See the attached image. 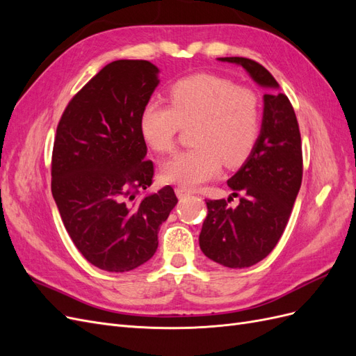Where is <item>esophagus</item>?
Listing matches in <instances>:
<instances>
[{
    "label": "esophagus",
    "mask_w": 356,
    "mask_h": 356,
    "mask_svg": "<svg viewBox=\"0 0 356 356\" xmlns=\"http://www.w3.org/2000/svg\"><path fill=\"white\" fill-rule=\"evenodd\" d=\"M175 193H177V196L179 197V199H182V197H186V196H190L191 195V190L190 188H187V187H177L175 188Z\"/></svg>",
    "instance_id": "esophagus-1"
}]
</instances>
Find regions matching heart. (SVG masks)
Returning <instances> with one entry per match:
<instances>
[{"label":"heart","instance_id":"obj_1","mask_svg":"<svg viewBox=\"0 0 356 356\" xmlns=\"http://www.w3.org/2000/svg\"><path fill=\"white\" fill-rule=\"evenodd\" d=\"M170 105L149 101L139 117V131L154 152H174L182 126H195L196 147L175 154L161 168L169 182L195 187L213 178L221 163L243 165L260 136L261 101L255 90L212 74H195L169 89Z\"/></svg>","mask_w":356,"mask_h":356}]
</instances>
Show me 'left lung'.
I'll list each match as a JSON object with an SVG mask.
<instances>
[{
	"mask_svg": "<svg viewBox=\"0 0 356 356\" xmlns=\"http://www.w3.org/2000/svg\"><path fill=\"white\" fill-rule=\"evenodd\" d=\"M241 65L267 89L277 81L260 63L246 58H218ZM303 178L301 136L293 105L284 93L264 95L261 131L242 168L227 181L225 200H207L208 215L199 236L202 252L230 268L257 264L273 251L286 227ZM239 197L238 207L228 203Z\"/></svg>",
	"mask_w": 356,
	"mask_h": 356,
	"instance_id": "left-lung-1",
	"label": "left lung"
}]
</instances>
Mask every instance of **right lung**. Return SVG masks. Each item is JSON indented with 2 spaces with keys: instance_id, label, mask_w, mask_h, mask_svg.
<instances>
[{
  "instance_id": "add662e5",
  "label": "right lung",
  "mask_w": 356,
  "mask_h": 356,
  "mask_svg": "<svg viewBox=\"0 0 356 356\" xmlns=\"http://www.w3.org/2000/svg\"><path fill=\"white\" fill-rule=\"evenodd\" d=\"M157 74L148 60L108 63L70 101L56 129L51 195L74 245L101 270L123 273L148 261L178 203L170 186L139 196L154 175L139 117Z\"/></svg>"
}]
</instances>
